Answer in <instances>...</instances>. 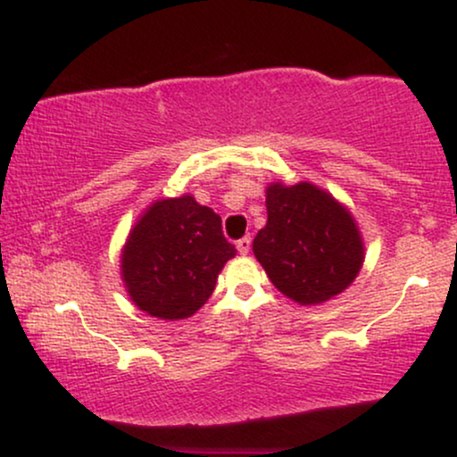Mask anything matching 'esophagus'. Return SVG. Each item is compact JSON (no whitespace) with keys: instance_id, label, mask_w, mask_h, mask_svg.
I'll list each match as a JSON object with an SVG mask.
<instances>
[{"instance_id":"1","label":"esophagus","mask_w":457,"mask_h":457,"mask_svg":"<svg viewBox=\"0 0 457 457\" xmlns=\"http://www.w3.org/2000/svg\"><path fill=\"white\" fill-rule=\"evenodd\" d=\"M236 246H238L240 253L246 255V253H249V249H251V238H249V236H245V238H240L238 243H236Z\"/></svg>"}]
</instances>
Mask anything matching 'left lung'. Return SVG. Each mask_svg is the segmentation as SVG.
<instances>
[{
  "label": "left lung",
  "mask_w": 457,
  "mask_h": 457,
  "mask_svg": "<svg viewBox=\"0 0 457 457\" xmlns=\"http://www.w3.org/2000/svg\"><path fill=\"white\" fill-rule=\"evenodd\" d=\"M266 211L253 253L277 290L301 305H318L354 281L363 245L354 219L328 193L309 182L270 185Z\"/></svg>",
  "instance_id": "left-lung-1"
}]
</instances>
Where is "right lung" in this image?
Returning a JSON list of instances; mask_svg holds the SVG:
<instances>
[{"label": "right lung", "instance_id": "obj_1", "mask_svg": "<svg viewBox=\"0 0 457 457\" xmlns=\"http://www.w3.org/2000/svg\"><path fill=\"white\" fill-rule=\"evenodd\" d=\"M236 249L221 217L191 195L152 204L122 253V277L139 309L162 320L193 316L212 295Z\"/></svg>", "mask_w": 457, "mask_h": 457}]
</instances>
